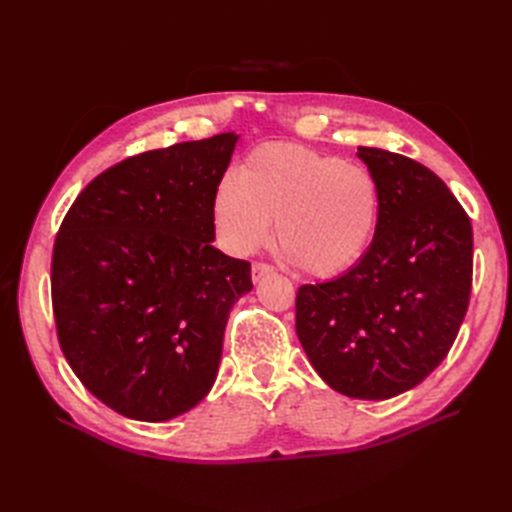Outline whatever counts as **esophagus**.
<instances>
[{
    "mask_svg": "<svg viewBox=\"0 0 512 512\" xmlns=\"http://www.w3.org/2000/svg\"><path fill=\"white\" fill-rule=\"evenodd\" d=\"M271 271H273V267L269 265V262H254V265H252V280L260 282L262 277L269 275Z\"/></svg>",
    "mask_w": 512,
    "mask_h": 512,
    "instance_id": "esophagus-1",
    "label": "esophagus"
}]
</instances>
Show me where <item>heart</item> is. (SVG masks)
I'll return each instance as SVG.
<instances>
[{"mask_svg":"<svg viewBox=\"0 0 512 512\" xmlns=\"http://www.w3.org/2000/svg\"><path fill=\"white\" fill-rule=\"evenodd\" d=\"M215 224L232 254H252L271 237L294 265L316 277L348 271L374 239L380 190L365 166L292 143L250 151L213 198Z\"/></svg>","mask_w":512,"mask_h":512,"instance_id":"heart-1","label":"heart"}]
</instances>
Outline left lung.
<instances>
[{"mask_svg":"<svg viewBox=\"0 0 512 512\" xmlns=\"http://www.w3.org/2000/svg\"><path fill=\"white\" fill-rule=\"evenodd\" d=\"M356 153L380 190L376 235L342 277L299 288L297 335L331 389L389 399L455 342L472 290V224L427 166L376 147Z\"/></svg>","mask_w":512,"mask_h":512,"instance_id":"obj_1","label":"left lung"}]
</instances>
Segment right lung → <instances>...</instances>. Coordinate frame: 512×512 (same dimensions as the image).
<instances>
[{
	"label": "right lung",
	"instance_id": "obj_1",
	"mask_svg": "<svg viewBox=\"0 0 512 512\" xmlns=\"http://www.w3.org/2000/svg\"><path fill=\"white\" fill-rule=\"evenodd\" d=\"M235 134L145 151L76 196L53 245L61 352L111 410L160 423L194 408L218 374L247 260L215 250L213 198Z\"/></svg>",
	"mask_w": 512,
	"mask_h": 512
}]
</instances>
